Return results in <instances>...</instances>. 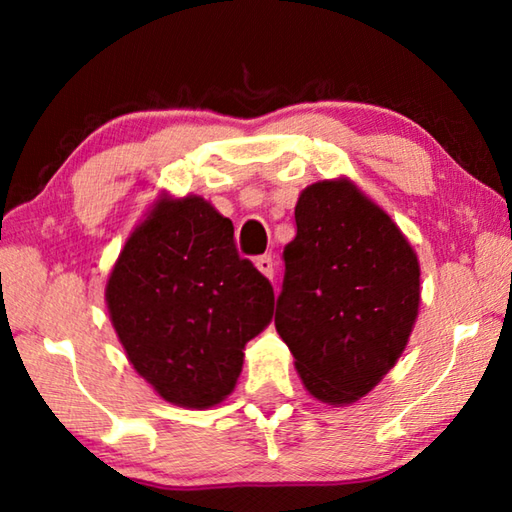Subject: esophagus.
I'll return each mask as SVG.
<instances>
[{"label": "esophagus", "instance_id": "esophagus-1", "mask_svg": "<svg viewBox=\"0 0 512 512\" xmlns=\"http://www.w3.org/2000/svg\"><path fill=\"white\" fill-rule=\"evenodd\" d=\"M255 266H257L259 273L266 275L268 280H273V275H275V259H273L271 255L257 257V259H255Z\"/></svg>", "mask_w": 512, "mask_h": 512}]
</instances>
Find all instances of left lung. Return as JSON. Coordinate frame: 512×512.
<instances>
[{"instance_id": "8db88e82", "label": "left lung", "mask_w": 512, "mask_h": 512, "mask_svg": "<svg viewBox=\"0 0 512 512\" xmlns=\"http://www.w3.org/2000/svg\"><path fill=\"white\" fill-rule=\"evenodd\" d=\"M275 329L318 402L366 397L409 343L420 262L409 239L350 178L318 180L296 203Z\"/></svg>"}]
</instances>
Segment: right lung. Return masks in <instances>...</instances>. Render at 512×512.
I'll list each match as a JSON object with an SVG mask.
<instances>
[{
    "label": "right lung",
    "instance_id": "1",
    "mask_svg": "<svg viewBox=\"0 0 512 512\" xmlns=\"http://www.w3.org/2000/svg\"><path fill=\"white\" fill-rule=\"evenodd\" d=\"M106 305L137 375L164 402L203 411L235 391L275 296L212 203L160 194L112 266Z\"/></svg>",
    "mask_w": 512,
    "mask_h": 512
}]
</instances>
